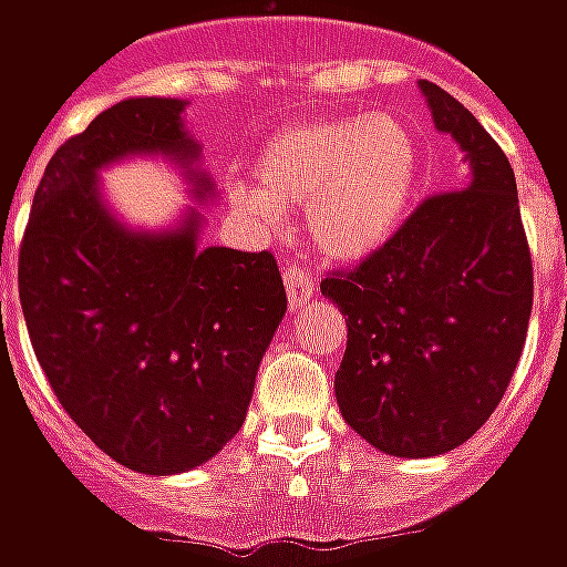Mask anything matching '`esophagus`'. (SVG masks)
Listing matches in <instances>:
<instances>
[{"label": "esophagus", "mask_w": 567, "mask_h": 567, "mask_svg": "<svg viewBox=\"0 0 567 567\" xmlns=\"http://www.w3.org/2000/svg\"><path fill=\"white\" fill-rule=\"evenodd\" d=\"M282 282L285 291H288V303H291V309H300L309 297L316 295V282H312V276H309L300 264H285Z\"/></svg>", "instance_id": "esophagus-1"}]
</instances>
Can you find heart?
Here are the masks:
<instances>
[{
	"instance_id": "heart-1",
	"label": "heart",
	"mask_w": 567,
	"mask_h": 567,
	"mask_svg": "<svg viewBox=\"0 0 567 567\" xmlns=\"http://www.w3.org/2000/svg\"><path fill=\"white\" fill-rule=\"evenodd\" d=\"M416 140L392 115H324L285 130L258 161L264 187H234V203L264 227L285 206H309V234L333 258H361L404 218L416 185Z\"/></svg>"
}]
</instances>
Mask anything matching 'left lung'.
<instances>
[{"label": "left lung", "instance_id": "obj_1", "mask_svg": "<svg viewBox=\"0 0 567 567\" xmlns=\"http://www.w3.org/2000/svg\"><path fill=\"white\" fill-rule=\"evenodd\" d=\"M434 127L471 163L321 295L346 316L333 392L370 446L427 458L486 425L523 355L535 272L511 161L455 96L422 81Z\"/></svg>", "mask_w": 567, "mask_h": 567}]
</instances>
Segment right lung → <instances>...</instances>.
I'll return each mask as SVG.
<instances>
[{
	"label": "right lung",
	"mask_w": 567,
	"mask_h": 567,
	"mask_svg": "<svg viewBox=\"0 0 567 567\" xmlns=\"http://www.w3.org/2000/svg\"><path fill=\"white\" fill-rule=\"evenodd\" d=\"M182 112V100H124L63 142L32 197L18 264L27 331L56 401L105 455L154 476L199 467L243 427L288 309L270 251L197 248V212L169 234H136L103 206L105 163L161 151L190 166L197 145ZM194 178L206 197V175Z\"/></svg>",
	"instance_id": "right-lung-1"
}]
</instances>
